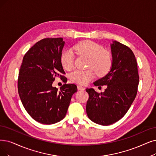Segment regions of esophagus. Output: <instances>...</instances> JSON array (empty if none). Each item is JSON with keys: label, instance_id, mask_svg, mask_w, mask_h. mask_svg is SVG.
I'll list each match as a JSON object with an SVG mask.
<instances>
[{"label": "esophagus", "instance_id": "esophagus-1", "mask_svg": "<svg viewBox=\"0 0 156 156\" xmlns=\"http://www.w3.org/2000/svg\"><path fill=\"white\" fill-rule=\"evenodd\" d=\"M77 89H78L79 90H84L85 89V88H84L83 86H80V85H78V86H77Z\"/></svg>", "mask_w": 156, "mask_h": 156}]
</instances>
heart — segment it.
I'll list each match as a JSON object with an SVG mask.
<instances>
[{"label":"heart","mask_w":156,"mask_h":156,"mask_svg":"<svg viewBox=\"0 0 156 156\" xmlns=\"http://www.w3.org/2000/svg\"><path fill=\"white\" fill-rule=\"evenodd\" d=\"M79 55L88 58L87 70L77 69L70 73V78L73 82L80 84H88L94 78L95 72L98 76H105L111 70L113 58L111 53L104 47L94 41L85 40L77 43L73 47ZM61 63L64 69L71 70L74 65V54L70 50H65L61 53Z\"/></svg>","instance_id":"obj_1"}]
</instances>
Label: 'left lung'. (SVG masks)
Here are the masks:
<instances>
[{"label":"left lung","mask_w":156,"mask_h":156,"mask_svg":"<svg viewBox=\"0 0 156 156\" xmlns=\"http://www.w3.org/2000/svg\"><path fill=\"white\" fill-rule=\"evenodd\" d=\"M113 64L110 72L93 84L107 85L104 93L87 88L86 113L99 125L109 126L126 114L136 98L139 84L138 66L131 49L118 41L111 45Z\"/></svg>","instance_id":"obj_1"}]
</instances>
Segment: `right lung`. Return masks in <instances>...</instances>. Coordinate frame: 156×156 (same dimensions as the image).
<instances>
[{
    "label": "right lung",
    "mask_w": 156,
    "mask_h": 156,
    "mask_svg": "<svg viewBox=\"0 0 156 156\" xmlns=\"http://www.w3.org/2000/svg\"><path fill=\"white\" fill-rule=\"evenodd\" d=\"M65 45L62 38L40 40L24 55L18 73V90L22 103L34 120L53 124L65 118L72 97L77 91L67 79L60 58ZM55 76L66 83L58 90L51 84Z\"/></svg>",
    "instance_id": "right-lung-1"
}]
</instances>
